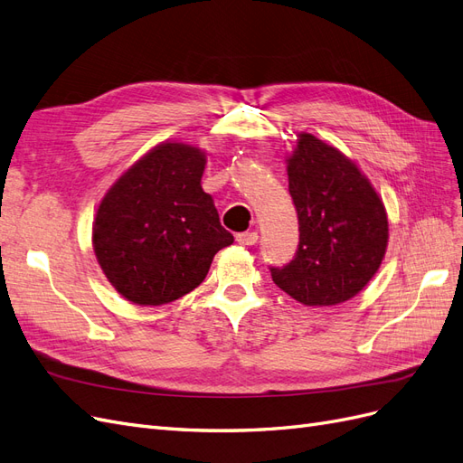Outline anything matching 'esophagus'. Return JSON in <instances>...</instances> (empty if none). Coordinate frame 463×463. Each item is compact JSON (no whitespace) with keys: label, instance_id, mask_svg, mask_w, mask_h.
Returning <instances> with one entry per match:
<instances>
[{"label":"esophagus","instance_id":"obj_1","mask_svg":"<svg viewBox=\"0 0 463 463\" xmlns=\"http://www.w3.org/2000/svg\"><path fill=\"white\" fill-rule=\"evenodd\" d=\"M235 240L241 245H255L259 241V233L257 232H243V233H237Z\"/></svg>","mask_w":463,"mask_h":463}]
</instances>
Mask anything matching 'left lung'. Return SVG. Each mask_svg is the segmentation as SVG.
<instances>
[{
	"instance_id": "8db88e82",
	"label": "left lung",
	"mask_w": 463,
	"mask_h": 463,
	"mask_svg": "<svg viewBox=\"0 0 463 463\" xmlns=\"http://www.w3.org/2000/svg\"><path fill=\"white\" fill-rule=\"evenodd\" d=\"M289 194L298 210L299 245L274 284L307 307L355 298L381 266L388 218L371 181L345 154L301 133L288 158Z\"/></svg>"
}]
</instances>
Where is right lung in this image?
I'll use <instances>...</instances> for the list:
<instances>
[{
    "instance_id": "right-lung-1",
    "label": "right lung",
    "mask_w": 463,
    "mask_h": 463,
    "mask_svg": "<svg viewBox=\"0 0 463 463\" xmlns=\"http://www.w3.org/2000/svg\"><path fill=\"white\" fill-rule=\"evenodd\" d=\"M204 152L162 143L135 162L106 193L92 245L109 284L137 305L184 298L208 274L220 249L233 243L201 187Z\"/></svg>"
}]
</instances>
